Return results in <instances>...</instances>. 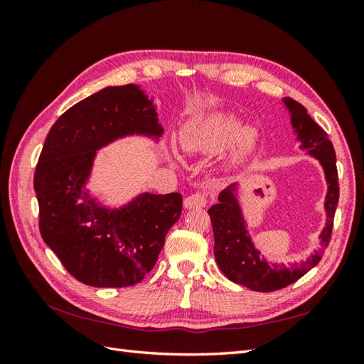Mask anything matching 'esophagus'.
I'll return each mask as SVG.
<instances>
[{"label": "esophagus", "mask_w": 364, "mask_h": 364, "mask_svg": "<svg viewBox=\"0 0 364 364\" xmlns=\"http://www.w3.org/2000/svg\"><path fill=\"white\" fill-rule=\"evenodd\" d=\"M208 205V197L205 194H192L184 198V206L189 208V210H194V208H205Z\"/></svg>", "instance_id": "1"}]
</instances>
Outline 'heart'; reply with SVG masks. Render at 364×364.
<instances>
[{
  "instance_id": "heart-1",
  "label": "heart",
  "mask_w": 364,
  "mask_h": 364,
  "mask_svg": "<svg viewBox=\"0 0 364 364\" xmlns=\"http://www.w3.org/2000/svg\"><path fill=\"white\" fill-rule=\"evenodd\" d=\"M241 120L235 114L213 112L191 119L180 131V142L188 153H213L223 149L233 139ZM257 141L253 129H244L237 136L241 150H249Z\"/></svg>"
}]
</instances>
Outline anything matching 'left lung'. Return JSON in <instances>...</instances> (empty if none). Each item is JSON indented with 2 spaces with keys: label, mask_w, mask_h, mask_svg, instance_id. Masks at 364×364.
Listing matches in <instances>:
<instances>
[{
  "label": "left lung",
  "mask_w": 364,
  "mask_h": 364,
  "mask_svg": "<svg viewBox=\"0 0 364 364\" xmlns=\"http://www.w3.org/2000/svg\"><path fill=\"white\" fill-rule=\"evenodd\" d=\"M284 103L291 111V122L297 131L301 149L318 158L326 170L328 183L326 197L327 223L321 233V249L316 250L306 261L294 264L291 269L283 264H267L264 258H261L259 252L255 250L250 237L247 235L241 208L231 192L236 184H233L231 189L223 191L219 196V203L213 205L208 210L214 233V257L219 269L231 282L244 284L249 289L258 292H272L286 288L318 264L331 239L335 211L339 200L336 154L328 134L308 115L305 107L296 100L286 98Z\"/></svg>",
  "instance_id": "1"
}]
</instances>
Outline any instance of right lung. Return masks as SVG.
<instances>
[{"instance_id": "right-lung-1", "label": "right lung", "mask_w": 364, "mask_h": 364, "mask_svg": "<svg viewBox=\"0 0 364 364\" xmlns=\"http://www.w3.org/2000/svg\"><path fill=\"white\" fill-rule=\"evenodd\" d=\"M133 133H162L151 102L133 84L106 87L54 122L36 167L43 241L68 274L95 288L142 282L156 264L167 231L181 215L178 192L142 194L122 210L109 211L81 191L95 150Z\"/></svg>"}]
</instances>
